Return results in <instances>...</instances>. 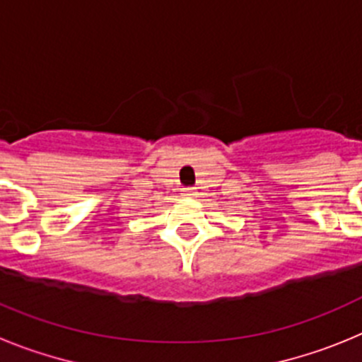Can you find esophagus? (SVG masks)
Instances as JSON below:
<instances>
[{"instance_id":"34e87169","label":"esophagus","mask_w":362,"mask_h":362,"mask_svg":"<svg viewBox=\"0 0 362 362\" xmlns=\"http://www.w3.org/2000/svg\"><path fill=\"white\" fill-rule=\"evenodd\" d=\"M183 196L194 197V196H197V190L196 188H183Z\"/></svg>"}]
</instances>
